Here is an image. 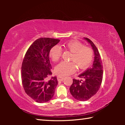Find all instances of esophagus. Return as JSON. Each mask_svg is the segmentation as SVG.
Segmentation results:
<instances>
[{
	"label": "esophagus",
	"instance_id": "obj_1",
	"mask_svg": "<svg viewBox=\"0 0 125 125\" xmlns=\"http://www.w3.org/2000/svg\"><path fill=\"white\" fill-rule=\"evenodd\" d=\"M64 79V78L63 77H61V76H58L57 77V80H58V81H63Z\"/></svg>",
	"mask_w": 125,
	"mask_h": 125
}]
</instances>
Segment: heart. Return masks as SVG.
<instances>
[{
  "instance_id": "heart-1",
  "label": "heart",
  "mask_w": 125,
  "mask_h": 125,
  "mask_svg": "<svg viewBox=\"0 0 125 125\" xmlns=\"http://www.w3.org/2000/svg\"><path fill=\"white\" fill-rule=\"evenodd\" d=\"M63 46L72 54L71 62L62 61L55 68V73L60 76H65L73 73L77 69V65L80 69H85L91 64L93 59V50L77 41H69L63 43ZM62 50L58 45L54 46L50 51L52 60L57 62L61 57ZM76 64L75 65V64Z\"/></svg>"
}]
</instances>
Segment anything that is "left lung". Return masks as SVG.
Masks as SVG:
<instances>
[{
	"mask_svg": "<svg viewBox=\"0 0 125 125\" xmlns=\"http://www.w3.org/2000/svg\"><path fill=\"white\" fill-rule=\"evenodd\" d=\"M92 46L94 52L93 65L79 75L80 79H73L69 90L72 95L79 101H86L96 94L101 86L103 77V65L98 48L88 38L84 37Z\"/></svg>",
	"mask_w": 125,
	"mask_h": 125,
	"instance_id": "1",
	"label": "left lung"
}]
</instances>
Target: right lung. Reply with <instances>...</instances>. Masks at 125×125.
<instances>
[{
  "label": "right lung",
  "instance_id": "obj_1",
  "mask_svg": "<svg viewBox=\"0 0 125 125\" xmlns=\"http://www.w3.org/2000/svg\"><path fill=\"white\" fill-rule=\"evenodd\" d=\"M60 40L43 37L33 42L26 52L21 67V80L27 95L36 102L43 103L54 95L58 84L52 74L49 54L51 48Z\"/></svg>",
  "mask_w": 125,
  "mask_h": 125
}]
</instances>
